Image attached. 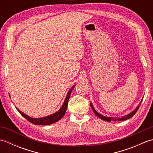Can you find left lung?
Wrapping results in <instances>:
<instances>
[{
  "mask_svg": "<svg viewBox=\"0 0 153 153\" xmlns=\"http://www.w3.org/2000/svg\"><path fill=\"white\" fill-rule=\"evenodd\" d=\"M142 100H143V99L141 100V102H140V103H139V105L137 106V108H136L134 110H133V111H132L131 112L129 113L128 114L125 115V116H121V117H120V118H116H116H114V117L104 116L103 115L100 114L97 112V110H95V108H94V107H93V106L91 102H90V105H91V108L93 109V111L94 112V113H95V115L98 116L99 118L102 119V120H105V121H107V122H110V121H123V120H128V119L131 118V117L135 114L136 113V112L137 111V110L139 109V106L141 105V102H142Z\"/></svg>",
  "mask_w": 153,
  "mask_h": 153,
  "instance_id": "8db88e82",
  "label": "left lung"
}]
</instances>
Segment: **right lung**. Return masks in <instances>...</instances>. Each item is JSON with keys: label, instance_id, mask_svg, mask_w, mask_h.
<instances>
[{"label": "right lung", "instance_id": "1", "mask_svg": "<svg viewBox=\"0 0 153 153\" xmlns=\"http://www.w3.org/2000/svg\"><path fill=\"white\" fill-rule=\"evenodd\" d=\"M75 86H76V85H73L72 87H71V88L69 90V91H68V93H67L66 98H65V100L63 102V105H62L61 108L58 110V111H57L55 113L52 114H51V115H48V116H47L45 117H42V118H31V117L25 114L24 112H22L21 110H19L17 108V107H16V109H17L18 111L20 113V114L23 117H24V118L26 120H27L29 122L32 123H33V124H35V125H50V124H52V123H54L55 122L59 121V120L64 116L65 113H66V111L68 100H69V99H70V97L71 95V91L73 90ZM9 96H10V95H9Z\"/></svg>", "mask_w": 153, "mask_h": 153}]
</instances>
